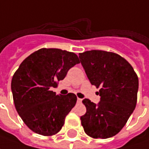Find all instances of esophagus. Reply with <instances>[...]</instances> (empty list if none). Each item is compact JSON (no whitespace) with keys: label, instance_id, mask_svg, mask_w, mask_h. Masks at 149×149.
<instances>
[{"label":"esophagus","instance_id":"34e87169","mask_svg":"<svg viewBox=\"0 0 149 149\" xmlns=\"http://www.w3.org/2000/svg\"><path fill=\"white\" fill-rule=\"evenodd\" d=\"M82 99L81 98H79V97H77V102H81Z\"/></svg>","mask_w":149,"mask_h":149}]
</instances>
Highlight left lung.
I'll return each mask as SVG.
<instances>
[{"label":"left lung","instance_id":"8db88e82","mask_svg":"<svg viewBox=\"0 0 149 149\" xmlns=\"http://www.w3.org/2000/svg\"><path fill=\"white\" fill-rule=\"evenodd\" d=\"M85 73L99 88L98 104L82 101L86 113L81 117L85 132L90 137L107 139L118 134L135 110L139 80L132 65L114 52L92 50L79 54Z\"/></svg>","mask_w":149,"mask_h":149}]
</instances>
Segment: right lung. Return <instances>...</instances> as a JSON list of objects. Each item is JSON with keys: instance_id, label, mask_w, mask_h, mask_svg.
Returning <instances> with one entry per match:
<instances>
[{"instance_id": "right-lung-1", "label": "right lung", "mask_w": 149, "mask_h": 149, "mask_svg": "<svg viewBox=\"0 0 149 149\" xmlns=\"http://www.w3.org/2000/svg\"><path fill=\"white\" fill-rule=\"evenodd\" d=\"M80 63L73 52L41 48L22 62L11 81L14 106L25 124L34 132L50 136L60 132L77 96L56 94V87L68 71Z\"/></svg>"}]
</instances>
